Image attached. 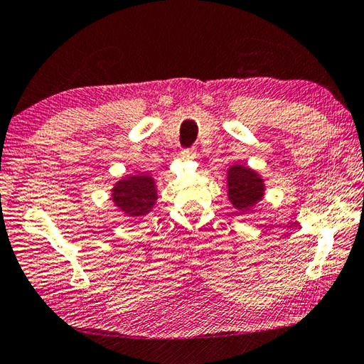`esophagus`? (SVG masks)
<instances>
[{
    "mask_svg": "<svg viewBox=\"0 0 364 364\" xmlns=\"http://www.w3.org/2000/svg\"><path fill=\"white\" fill-rule=\"evenodd\" d=\"M181 156H183V159H186V161H194L197 156V151L194 148H188V149H183Z\"/></svg>",
    "mask_w": 364,
    "mask_h": 364,
    "instance_id": "1",
    "label": "esophagus"
}]
</instances>
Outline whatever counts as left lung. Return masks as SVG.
I'll use <instances>...</instances> for the list:
<instances>
[{"label": "left lung", "mask_w": 364, "mask_h": 364, "mask_svg": "<svg viewBox=\"0 0 364 364\" xmlns=\"http://www.w3.org/2000/svg\"><path fill=\"white\" fill-rule=\"evenodd\" d=\"M265 180L257 170L241 164L227 168V197L240 215L252 211L265 197Z\"/></svg>", "instance_id": "8db88e82"}]
</instances>
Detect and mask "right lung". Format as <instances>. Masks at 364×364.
Listing matches in <instances>:
<instances>
[{
    "label": "right lung",
    "instance_id": "obj_1",
    "mask_svg": "<svg viewBox=\"0 0 364 364\" xmlns=\"http://www.w3.org/2000/svg\"><path fill=\"white\" fill-rule=\"evenodd\" d=\"M110 200L127 218H145L158 200L156 180L148 173L123 176L110 189Z\"/></svg>",
    "mask_w": 364,
    "mask_h": 364
}]
</instances>
